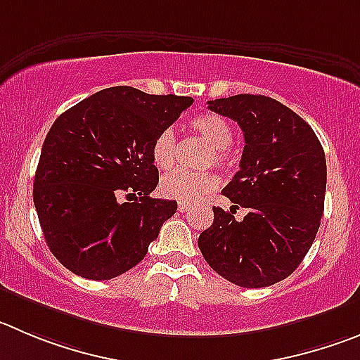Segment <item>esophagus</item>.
<instances>
[{"label": "esophagus", "mask_w": 360, "mask_h": 360, "mask_svg": "<svg viewBox=\"0 0 360 360\" xmlns=\"http://www.w3.org/2000/svg\"><path fill=\"white\" fill-rule=\"evenodd\" d=\"M188 207H190V204H186V202H179V204H177V210H179L181 213L188 211Z\"/></svg>", "instance_id": "34e87169"}]
</instances>
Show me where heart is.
<instances>
[{"label": "heart", "mask_w": 360, "mask_h": 360, "mask_svg": "<svg viewBox=\"0 0 360 360\" xmlns=\"http://www.w3.org/2000/svg\"><path fill=\"white\" fill-rule=\"evenodd\" d=\"M191 129L202 136L211 146V150L204 158V167H218L226 169L233 163L229 147L234 140L231 124L217 113H204L191 120ZM150 156L158 169H170L176 161V134L172 129H163L158 133L150 146ZM161 191L163 195L184 202H195L202 197L210 195L218 186V177L211 172H188V170H172L161 177Z\"/></svg>", "instance_id": "heart-1"}]
</instances>
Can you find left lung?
Returning <instances> with one entry per match:
<instances>
[{
  "label": "left lung",
  "instance_id": "obj_1",
  "mask_svg": "<svg viewBox=\"0 0 360 360\" xmlns=\"http://www.w3.org/2000/svg\"><path fill=\"white\" fill-rule=\"evenodd\" d=\"M245 136L240 170L224 188L231 211L213 207L214 220L199 236L211 268L241 288H266L290 277L320 229L327 161L312 127L266 96L238 94L207 101ZM247 207L243 221L233 218Z\"/></svg>",
  "mask_w": 360,
  "mask_h": 360
}]
</instances>
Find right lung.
<instances>
[{
	"instance_id": "right-lung-1",
	"label": "right lung",
	"mask_w": 360,
	"mask_h": 360,
	"mask_svg": "<svg viewBox=\"0 0 360 360\" xmlns=\"http://www.w3.org/2000/svg\"><path fill=\"white\" fill-rule=\"evenodd\" d=\"M191 103L112 86L55 120L40 153L33 202L46 243L67 270L108 281L146 257L177 210L176 200L149 197L160 181L150 146ZM122 193L134 202L120 203Z\"/></svg>"
}]
</instances>
